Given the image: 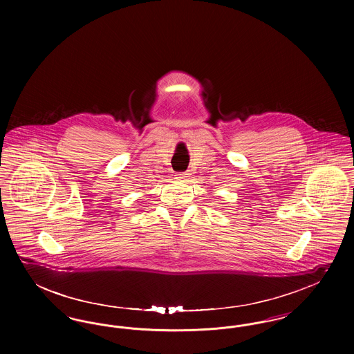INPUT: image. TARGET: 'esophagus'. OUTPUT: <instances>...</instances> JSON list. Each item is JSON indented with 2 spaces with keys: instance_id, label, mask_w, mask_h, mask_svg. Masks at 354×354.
<instances>
[{
  "instance_id": "1",
  "label": "esophagus",
  "mask_w": 354,
  "mask_h": 354,
  "mask_svg": "<svg viewBox=\"0 0 354 354\" xmlns=\"http://www.w3.org/2000/svg\"><path fill=\"white\" fill-rule=\"evenodd\" d=\"M187 175H188V174H185V172H178V174H176V179L185 180V178H187Z\"/></svg>"
}]
</instances>
